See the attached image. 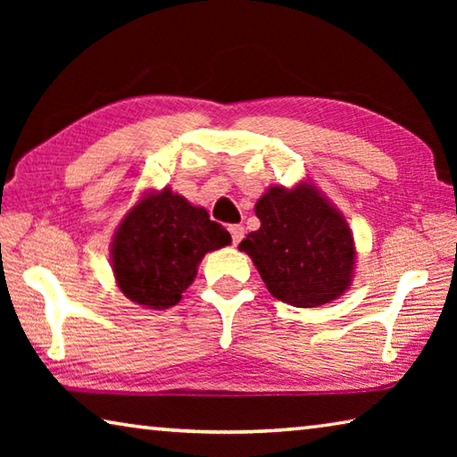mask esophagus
<instances>
[{
	"mask_svg": "<svg viewBox=\"0 0 457 457\" xmlns=\"http://www.w3.org/2000/svg\"><path fill=\"white\" fill-rule=\"evenodd\" d=\"M229 234H231V242H234V245H237L244 237V226H229Z\"/></svg>",
	"mask_w": 457,
	"mask_h": 457,
	"instance_id": "34e87169",
	"label": "esophagus"
}]
</instances>
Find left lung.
Masks as SVG:
<instances>
[{"label": "left lung", "mask_w": 457, "mask_h": 457, "mask_svg": "<svg viewBox=\"0 0 457 457\" xmlns=\"http://www.w3.org/2000/svg\"><path fill=\"white\" fill-rule=\"evenodd\" d=\"M260 229L239 250L253 260L272 296L298 308L338 298L351 286L354 244L349 223L312 185L272 187L256 204Z\"/></svg>", "instance_id": "1"}]
</instances>
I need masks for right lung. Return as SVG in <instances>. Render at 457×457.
<instances>
[{
    "label": "right lung",
    "instance_id": "1",
    "mask_svg": "<svg viewBox=\"0 0 457 457\" xmlns=\"http://www.w3.org/2000/svg\"><path fill=\"white\" fill-rule=\"evenodd\" d=\"M231 242L204 207L163 189L130 210L112 237V270L127 298L146 308L175 306L207 252Z\"/></svg>",
    "mask_w": 457,
    "mask_h": 457
}]
</instances>
